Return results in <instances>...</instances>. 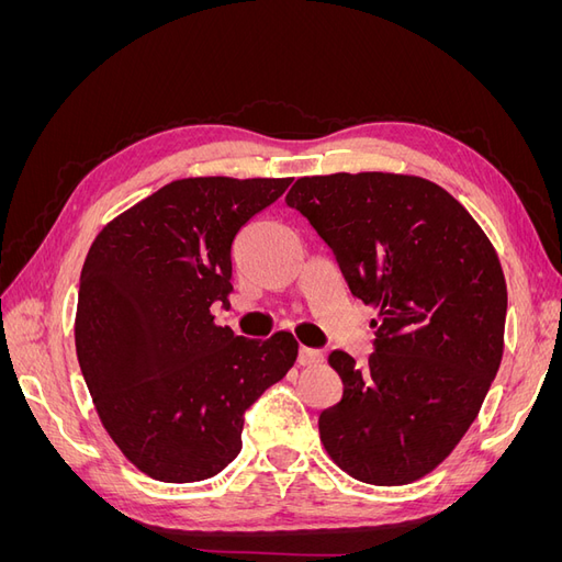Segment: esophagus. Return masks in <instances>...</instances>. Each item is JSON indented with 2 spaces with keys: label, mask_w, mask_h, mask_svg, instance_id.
Returning a JSON list of instances; mask_svg holds the SVG:
<instances>
[{
  "label": "esophagus",
  "mask_w": 562,
  "mask_h": 562,
  "mask_svg": "<svg viewBox=\"0 0 562 562\" xmlns=\"http://www.w3.org/2000/svg\"><path fill=\"white\" fill-rule=\"evenodd\" d=\"M318 361H323V351L312 349V347H300V351H297V363L300 366H314Z\"/></svg>",
  "instance_id": "obj_1"
}]
</instances>
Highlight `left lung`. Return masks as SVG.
<instances>
[{
	"mask_svg": "<svg viewBox=\"0 0 562 562\" xmlns=\"http://www.w3.org/2000/svg\"><path fill=\"white\" fill-rule=\"evenodd\" d=\"M285 203L328 244L351 295L380 310L366 366L328 356L345 391L318 417L323 446L356 481L413 483L462 440L499 370L497 252L462 203L417 176L300 178Z\"/></svg>",
	"mask_w": 562,
	"mask_h": 562,
	"instance_id": "left-lung-1",
	"label": "left lung"
}]
</instances>
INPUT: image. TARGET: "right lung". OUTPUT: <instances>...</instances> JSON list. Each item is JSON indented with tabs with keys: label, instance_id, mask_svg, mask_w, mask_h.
<instances>
[{
	"label": "right lung",
	"instance_id": "right-lung-1",
	"mask_svg": "<svg viewBox=\"0 0 562 562\" xmlns=\"http://www.w3.org/2000/svg\"><path fill=\"white\" fill-rule=\"evenodd\" d=\"M291 178H184L114 217L79 279L81 375L116 448L149 479L196 483L241 452L244 415L297 359L291 333L215 326L232 244Z\"/></svg>",
	"mask_w": 562,
	"mask_h": 562
}]
</instances>
